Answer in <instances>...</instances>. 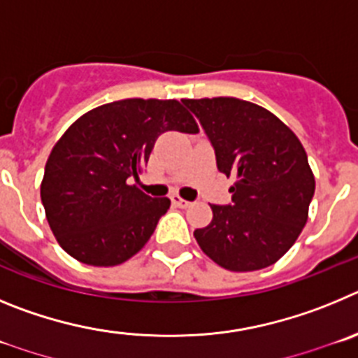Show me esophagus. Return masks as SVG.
Returning a JSON list of instances; mask_svg holds the SVG:
<instances>
[{
  "label": "esophagus",
  "instance_id": "34e87169",
  "mask_svg": "<svg viewBox=\"0 0 358 358\" xmlns=\"http://www.w3.org/2000/svg\"><path fill=\"white\" fill-rule=\"evenodd\" d=\"M171 201H173V205H176V207H182V208L191 207V201H187V199H183L182 196H178V194H173Z\"/></svg>",
  "mask_w": 358,
  "mask_h": 358
}]
</instances>
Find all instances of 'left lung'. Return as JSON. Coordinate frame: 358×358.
Instances as JSON below:
<instances>
[{"label": "left lung", "instance_id": "8db88e82", "mask_svg": "<svg viewBox=\"0 0 358 358\" xmlns=\"http://www.w3.org/2000/svg\"><path fill=\"white\" fill-rule=\"evenodd\" d=\"M215 150L217 169L235 178L231 205H210L194 230L208 259L228 271H257L282 259L303 230L315 180L303 144L275 114L237 98L183 99Z\"/></svg>", "mask_w": 358, "mask_h": 358}]
</instances>
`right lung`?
I'll return each instance as SVG.
<instances>
[{
  "instance_id": "1",
  "label": "right lung",
  "mask_w": 358,
  "mask_h": 358,
  "mask_svg": "<svg viewBox=\"0 0 358 358\" xmlns=\"http://www.w3.org/2000/svg\"><path fill=\"white\" fill-rule=\"evenodd\" d=\"M199 131L178 99H121L78 117L57 141L41 182L46 219L66 253L87 266L112 267L139 253L169 198L139 187L164 131Z\"/></svg>"
}]
</instances>
